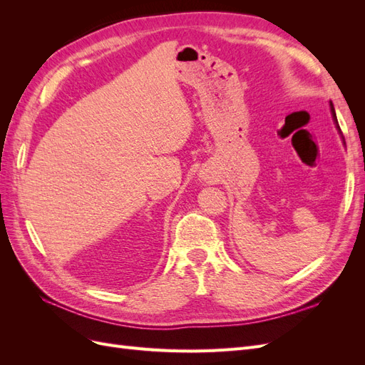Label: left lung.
Instances as JSON below:
<instances>
[{
    "instance_id": "8db88e82",
    "label": "left lung",
    "mask_w": 365,
    "mask_h": 365,
    "mask_svg": "<svg viewBox=\"0 0 365 365\" xmlns=\"http://www.w3.org/2000/svg\"><path fill=\"white\" fill-rule=\"evenodd\" d=\"M330 111H332V117H334V121H335V125H336V129H338V132H339V134H341V129H339V125H338L336 114H335V108H334L332 102H330ZM342 140H344V137H342ZM344 145H346V143H344Z\"/></svg>"
}]
</instances>
